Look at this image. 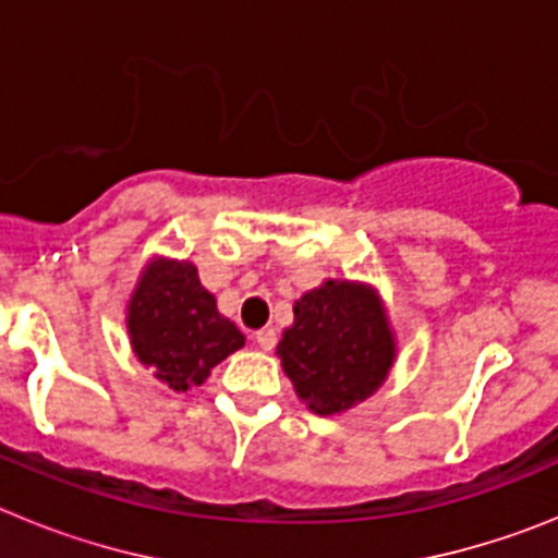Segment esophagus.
Wrapping results in <instances>:
<instances>
[{"instance_id": "34e87169", "label": "esophagus", "mask_w": 558, "mask_h": 558, "mask_svg": "<svg viewBox=\"0 0 558 558\" xmlns=\"http://www.w3.org/2000/svg\"><path fill=\"white\" fill-rule=\"evenodd\" d=\"M254 340H256V347L265 349V352H270V349L276 347V329H270V327L259 329V332H254Z\"/></svg>"}]
</instances>
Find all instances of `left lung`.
Instances as JSON below:
<instances>
[{"label": "left lung", "mask_w": 558, "mask_h": 558, "mask_svg": "<svg viewBox=\"0 0 558 558\" xmlns=\"http://www.w3.org/2000/svg\"><path fill=\"white\" fill-rule=\"evenodd\" d=\"M276 354L310 411L332 416L386 383L397 340L372 284L327 279L293 304V327L282 332Z\"/></svg>", "instance_id": "8db88e82"}]
</instances>
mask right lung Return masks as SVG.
Returning a JSON list of instances; mask_svg holds the SVG:
<instances>
[{
  "instance_id": "add662e5",
  "label": "right lung",
  "mask_w": 558,
  "mask_h": 558,
  "mask_svg": "<svg viewBox=\"0 0 558 558\" xmlns=\"http://www.w3.org/2000/svg\"><path fill=\"white\" fill-rule=\"evenodd\" d=\"M131 347L172 391L201 386L245 335L218 313L215 295L201 284L198 268L179 259H150L128 302Z\"/></svg>"
}]
</instances>
